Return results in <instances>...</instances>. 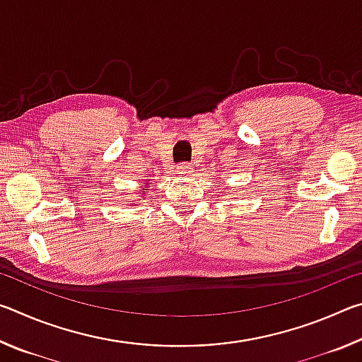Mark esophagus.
Returning <instances> with one entry per match:
<instances>
[{"instance_id": "1", "label": "esophagus", "mask_w": 362, "mask_h": 362, "mask_svg": "<svg viewBox=\"0 0 362 362\" xmlns=\"http://www.w3.org/2000/svg\"><path fill=\"white\" fill-rule=\"evenodd\" d=\"M175 174L180 175V177H192L193 175V169L189 164H179V166L175 168Z\"/></svg>"}]
</instances>
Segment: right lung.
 Returning a JSON list of instances; mask_svg holds the SVG:
<instances>
[{
  "label": "right lung",
  "mask_w": 362,
  "mask_h": 362,
  "mask_svg": "<svg viewBox=\"0 0 362 362\" xmlns=\"http://www.w3.org/2000/svg\"><path fill=\"white\" fill-rule=\"evenodd\" d=\"M140 187H142L144 189H148V187H151V182L148 180V182H144V183H140ZM139 194H140V196H144L145 193H144V192H139ZM136 201H137V199H136Z\"/></svg>",
  "instance_id": "obj_1"
}]
</instances>
